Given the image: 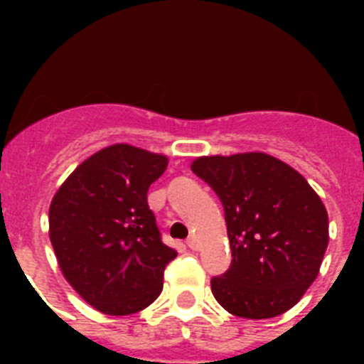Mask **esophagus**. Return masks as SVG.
I'll list each match as a JSON object with an SVG mask.
<instances>
[{
    "label": "esophagus",
    "mask_w": 364,
    "mask_h": 364,
    "mask_svg": "<svg viewBox=\"0 0 364 364\" xmlns=\"http://www.w3.org/2000/svg\"><path fill=\"white\" fill-rule=\"evenodd\" d=\"M189 246V250H193V252H197L198 247H200V244H198V239L197 237H195V235H191V237H189L188 239V242H186Z\"/></svg>",
    "instance_id": "obj_1"
}]
</instances>
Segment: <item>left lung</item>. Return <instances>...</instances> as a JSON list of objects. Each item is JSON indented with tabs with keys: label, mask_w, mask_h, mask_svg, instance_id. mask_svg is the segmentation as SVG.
Returning <instances> with one entry per match:
<instances>
[{
	"label": "left lung",
	"mask_w": 364,
	"mask_h": 364,
	"mask_svg": "<svg viewBox=\"0 0 364 364\" xmlns=\"http://www.w3.org/2000/svg\"><path fill=\"white\" fill-rule=\"evenodd\" d=\"M191 171L220 198L231 266L211 279L224 310L244 319L277 317L319 273L328 213L294 167L264 153L202 156Z\"/></svg>",
	"instance_id": "left-lung-1"
}]
</instances>
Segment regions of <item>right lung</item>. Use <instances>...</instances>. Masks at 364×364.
I'll list each match as a JSON object with an SVG mask.
<instances>
[{
    "label": "right lung",
    "instance_id": "obj_1",
    "mask_svg": "<svg viewBox=\"0 0 364 364\" xmlns=\"http://www.w3.org/2000/svg\"><path fill=\"white\" fill-rule=\"evenodd\" d=\"M166 166L162 154L117 144L80 164L54 195L49 235L58 264L104 314H136L162 291L176 252L162 242L147 189Z\"/></svg>",
    "mask_w": 364,
    "mask_h": 364
}]
</instances>
